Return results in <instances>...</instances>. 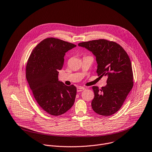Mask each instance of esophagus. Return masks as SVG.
<instances>
[{"mask_svg":"<svg viewBox=\"0 0 152 152\" xmlns=\"http://www.w3.org/2000/svg\"><path fill=\"white\" fill-rule=\"evenodd\" d=\"M84 89H85V88L79 86V87H77V92H81V91H83Z\"/></svg>","mask_w":152,"mask_h":152,"instance_id":"obj_1","label":"esophagus"}]
</instances>
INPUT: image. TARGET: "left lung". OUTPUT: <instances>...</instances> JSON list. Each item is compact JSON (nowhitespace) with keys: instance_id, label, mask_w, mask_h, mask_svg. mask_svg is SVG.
<instances>
[{"instance_id":"1","label":"left lung","mask_w":152,"mask_h":152,"mask_svg":"<svg viewBox=\"0 0 152 152\" xmlns=\"http://www.w3.org/2000/svg\"><path fill=\"white\" fill-rule=\"evenodd\" d=\"M96 58V73L107 78V85L99 89L94 86L95 96L91 102L93 110L103 116L117 112L133 86V73L129 57L124 48L116 42L105 39L82 42Z\"/></svg>"}]
</instances>
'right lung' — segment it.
Listing matches in <instances>:
<instances>
[{
    "label": "right lung",
    "mask_w": 152,
    "mask_h": 152,
    "mask_svg": "<svg viewBox=\"0 0 152 152\" xmlns=\"http://www.w3.org/2000/svg\"><path fill=\"white\" fill-rule=\"evenodd\" d=\"M76 45L56 38L41 41L33 50L26 66V78L38 104L46 113L59 116L73 105L76 95L74 85L58 80V70L68 50Z\"/></svg>",
    "instance_id": "right-lung-1"
}]
</instances>
